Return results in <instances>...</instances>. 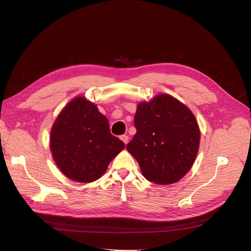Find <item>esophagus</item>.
Wrapping results in <instances>:
<instances>
[{"mask_svg":"<svg viewBox=\"0 0 251 251\" xmlns=\"http://www.w3.org/2000/svg\"><path fill=\"white\" fill-rule=\"evenodd\" d=\"M120 139L124 142V144L126 145L127 143H128V141H129V137L127 135H122V136H120Z\"/></svg>","mask_w":251,"mask_h":251,"instance_id":"obj_1","label":"esophagus"}]
</instances>
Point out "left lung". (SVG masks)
Segmentation results:
<instances>
[{
    "instance_id": "1",
    "label": "left lung",
    "mask_w": 251,
    "mask_h": 251,
    "mask_svg": "<svg viewBox=\"0 0 251 251\" xmlns=\"http://www.w3.org/2000/svg\"><path fill=\"white\" fill-rule=\"evenodd\" d=\"M134 125L137 132L127 150L148 181L166 185L185 176L198 152L200 130L184 104L168 94L157 95L138 104Z\"/></svg>"
}]
</instances>
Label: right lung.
Returning <instances> with one entry per match:
<instances>
[{"label": "right lung", "mask_w": 251, "mask_h": 251, "mask_svg": "<svg viewBox=\"0 0 251 251\" xmlns=\"http://www.w3.org/2000/svg\"><path fill=\"white\" fill-rule=\"evenodd\" d=\"M50 148L65 176L89 183L105 173L125 144L111 134L108 119L97 106L80 96L58 115L51 130Z\"/></svg>", "instance_id": "1"}]
</instances>
